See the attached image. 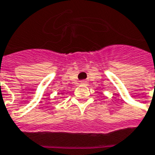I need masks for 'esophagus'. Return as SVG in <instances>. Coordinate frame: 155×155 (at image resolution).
I'll list each match as a JSON object with an SVG mask.
<instances>
[{"instance_id":"esophagus-1","label":"esophagus","mask_w":155,"mask_h":155,"mask_svg":"<svg viewBox=\"0 0 155 155\" xmlns=\"http://www.w3.org/2000/svg\"><path fill=\"white\" fill-rule=\"evenodd\" d=\"M81 84H86L87 82L86 81H81Z\"/></svg>"}]
</instances>
